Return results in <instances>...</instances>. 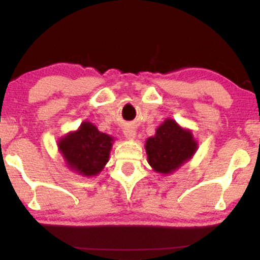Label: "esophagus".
<instances>
[{
  "instance_id": "esophagus-1",
  "label": "esophagus",
  "mask_w": 260,
  "mask_h": 260,
  "mask_svg": "<svg viewBox=\"0 0 260 260\" xmlns=\"http://www.w3.org/2000/svg\"><path fill=\"white\" fill-rule=\"evenodd\" d=\"M123 134L127 139H133L134 137H136L137 133H136V129H134V127L127 126V127H124Z\"/></svg>"
}]
</instances>
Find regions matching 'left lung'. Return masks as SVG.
Listing matches in <instances>:
<instances>
[{"instance_id":"left-lung-1","label":"left lung","mask_w":260,"mask_h":260,"mask_svg":"<svg viewBox=\"0 0 260 260\" xmlns=\"http://www.w3.org/2000/svg\"><path fill=\"white\" fill-rule=\"evenodd\" d=\"M198 143L189 129H183L171 118H166L157 127L154 137L145 143L149 165L159 174H172L192 159Z\"/></svg>"}]
</instances>
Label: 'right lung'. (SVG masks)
Returning a JSON list of instances; mask_svg holds the SVG:
<instances>
[{"mask_svg":"<svg viewBox=\"0 0 260 260\" xmlns=\"http://www.w3.org/2000/svg\"><path fill=\"white\" fill-rule=\"evenodd\" d=\"M113 138L100 132L91 122H83L74 132L58 140V149L67 166L77 174L96 176L109 161Z\"/></svg>","mask_w":260,"mask_h":260,"instance_id":"right-lung-1","label":"right lung"}]
</instances>
